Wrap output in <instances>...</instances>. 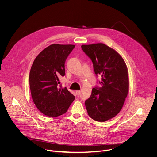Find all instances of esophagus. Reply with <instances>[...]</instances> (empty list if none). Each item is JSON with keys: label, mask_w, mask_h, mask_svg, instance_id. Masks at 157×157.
<instances>
[{"label": "esophagus", "mask_w": 157, "mask_h": 157, "mask_svg": "<svg viewBox=\"0 0 157 157\" xmlns=\"http://www.w3.org/2000/svg\"><path fill=\"white\" fill-rule=\"evenodd\" d=\"M76 95L78 96H79L80 95V94H81V91H76Z\"/></svg>", "instance_id": "1"}]
</instances>
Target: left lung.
<instances>
[{
	"instance_id": "1",
	"label": "left lung",
	"mask_w": 157,
	"mask_h": 157,
	"mask_svg": "<svg viewBox=\"0 0 157 157\" xmlns=\"http://www.w3.org/2000/svg\"><path fill=\"white\" fill-rule=\"evenodd\" d=\"M81 48L91 59L96 76L102 77L101 87L93 88L85 101L87 114L96 121L104 122L115 117L124 105L129 87L127 66L117 52L103 43L83 44Z\"/></svg>"
}]
</instances>
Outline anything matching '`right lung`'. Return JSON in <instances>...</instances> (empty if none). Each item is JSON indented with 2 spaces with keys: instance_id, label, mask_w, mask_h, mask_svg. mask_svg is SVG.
Returning a JSON list of instances; mask_svg holds the SVG:
<instances>
[{
  "instance_id": "1",
  "label": "right lung",
  "mask_w": 157,
  "mask_h": 157,
  "mask_svg": "<svg viewBox=\"0 0 157 157\" xmlns=\"http://www.w3.org/2000/svg\"><path fill=\"white\" fill-rule=\"evenodd\" d=\"M75 47L73 44H53L35 59L29 75L32 98L38 109L49 117L66 113L75 97L58 84L65 75L66 59Z\"/></svg>"
}]
</instances>
